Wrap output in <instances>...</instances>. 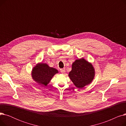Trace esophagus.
<instances>
[{"label": "esophagus", "mask_w": 126, "mask_h": 126, "mask_svg": "<svg viewBox=\"0 0 126 126\" xmlns=\"http://www.w3.org/2000/svg\"><path fill=\"white\" fill-rule=\"evenodd\" d=\"M60 71H61V72H62V74H64L65 72V68L60 69Z\"/></svg>", "instance_id": "1"}]
</instances>
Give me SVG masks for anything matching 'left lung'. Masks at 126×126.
<instances>
[{
  "label": "left lung",
  "mask_w": 126,
  "mask_h": 126,
  "mask_svg": "<svg viewBox=\"0 0 126 126\" xmlns=\"http://www.w3.org/2000/svg\"><path fill=\"white\" fill-rule=\"evenodd\" d=\"M68 76L76 87L83 88L91 83L95 77V69L91 63L83 58L76 60L72 64Z\"/></svg>",
  "instance_id": "obj_1"
}]
</instances>
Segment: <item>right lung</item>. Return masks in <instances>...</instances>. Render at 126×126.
<instances>
[{
	"label": "right lung",
	"mask_w": 126,
	"mask_h": 126,
	"mask_svg": "<svg viewBox=\"0 0 126 126\" xmlns=\"http://www.w3.org/2000/svg\"><path fill=\"white\" fill-rule=\"evenodd\" d=\"M31 72L32 80L42 87L46 86L53 77L59 73L57 69L50 67L47 64L42 62L37 63L33 67Z\"/></svg>",
	"instance_id": "add662e5"
}]
</instances>
